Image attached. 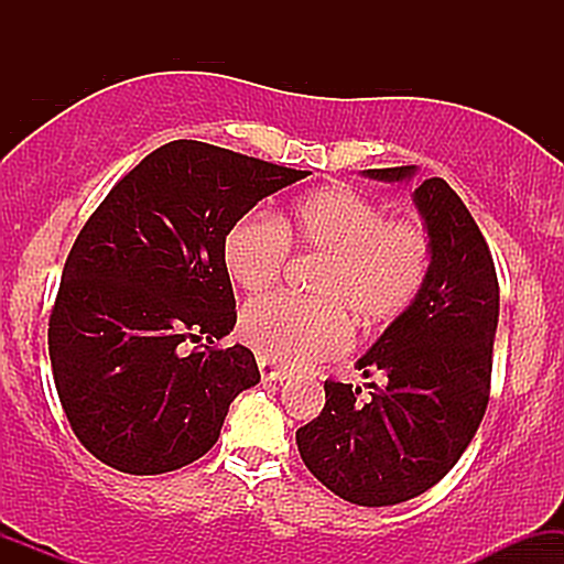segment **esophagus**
<instances>
[{
  "label": "esophagus",
  "instance_id": "obj_1",
  "mask_svg": "<svg viewBox=\"0 0 564 564\" xmlns=\"http://www.w3.org/2000/svg\"><path fill=\"white\" fill-rule=\"evenodd\" d=\"M257 366H260V373H262L264 381H283V379L291 377L289 368L270 364V360H264V358L257 360Z\"/></svg>",
  "mask_w": 564,
  "mask_h": 564
}]
</instances>
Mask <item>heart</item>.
I'll use <instances>...</instances> for the list:
<instances>
[{"instance_id":"heart-1","label":"heart","mask_w":564,"mask_h":564,"mask_svg":"<svg viewBox=\"0 0 564 564\" xmlns=\"http://www.w3.org/2000/svg\"><path fill=\"white\" fill-rule=\"evenodd\" d=\"M289 243L323 257L310 300L257 296L241 313V336L264 360L310 366L349 345V318L384 326L422 294L432 264L430 232L413 217H387L379 200L326 185L291 204L281 225L243 215L223 241V262L243 291L260 294L281 278Z\"/></svg>"}]
</instances>
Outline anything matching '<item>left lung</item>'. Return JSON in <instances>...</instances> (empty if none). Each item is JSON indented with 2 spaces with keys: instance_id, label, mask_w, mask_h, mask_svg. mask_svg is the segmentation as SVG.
Instances as JSON below:
<instances>
[{
  "instance_id": "obj_1",
  "label": "left lung",
  "mask_w": 564,
  "mask_h": 564,
  "mask_svg": "<svg viewBox=\"0 0 564 564\" xmlns=\"http://www.w3.org/2000/svg\"><path fill=\"white\" fill-rule=\"evenodd\" d=\"M416 166L366 170L405 183ZM430 232L432 264L422 294L364 358V377L387 381L360 398L328 379L321 416L296 430L304 467L358 507H392L422 496L462 458L490 398L498 278L480 228L443 177L413 191Z\"/></svg>"
}]
</instances>
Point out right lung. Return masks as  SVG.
<instances>
[{
	"instance_id": "1",
	"label": "right lung",
	"mask_w": 564,
	"mask_h": 564,
	"mask_svg": "<svg viewBox=\"0 0 564 564\" xmlns=\"http://www.w3.org/2000/svg\"><path fill=\"white\" fill-rule=\"evenodd\" d=\"M310 172L198 140L156 148L76 236L50 315L55 390L79 443L127 475L185 467L217 443L238 392L260 381L236 326L225 232Z\"/></svg>"
}]
</instances>
